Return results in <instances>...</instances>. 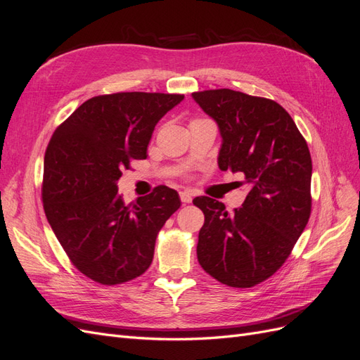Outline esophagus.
<instances>
[{"label": "esophagus", "instance_id": "esophagus-1", "mask_svg": "<svg viewBox=\"0 0 360 360\" xmlns=\"http://www.w3.org/2000/svg\"><path fill=\"white\" fill-rule=\"evenodd\" d=\"M192 198H193V192L192 191H181L180 192L181 202H191Z\"/></svg>", "mask_w": 360, "mask_h": 360}]
</instances>
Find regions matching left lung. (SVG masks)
Segmentation results:
<instances>
[{
  "instance_id": "left-lung-1",
  "label": "left lung",
  "mask_w": 360,
  "mask_h": 360,
  "mask_svg": "<svg viewBox=\"0 0 360 360\" xmlns=\"http://www.w3.org/2000/svg\"><path fill=\"white\" fill-rule=\"evenodd\" d=\"M192 96L219 126V168L243 172L249 188L233 213L210 197L193 200L204 213L198 263L221 284L250 288L282 267L309 221V148L275 101L230 89Z\"/></svg>"
}]
</instances>
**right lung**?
Instances as JSON below:
<instances>
[{"label": "right lung", "mask_w": 360, "mask_h": 360, "mask_svg": "<svg viewBox=\"0 0 360 360\" xmlns=\"http://www.w3.org/2000/svg\"><path fill=\"white\" fill-rule=\"evenodd\" d=\"M183 97L144 91L94 96L49 141L43 209L70 263L97 284H124L143 275L160 228L179 210V193L163 184L126 205L117 181L132 160L147 158L155 126Z\"/></svg>", "instance_id": "obj_1"}]
</instances>
